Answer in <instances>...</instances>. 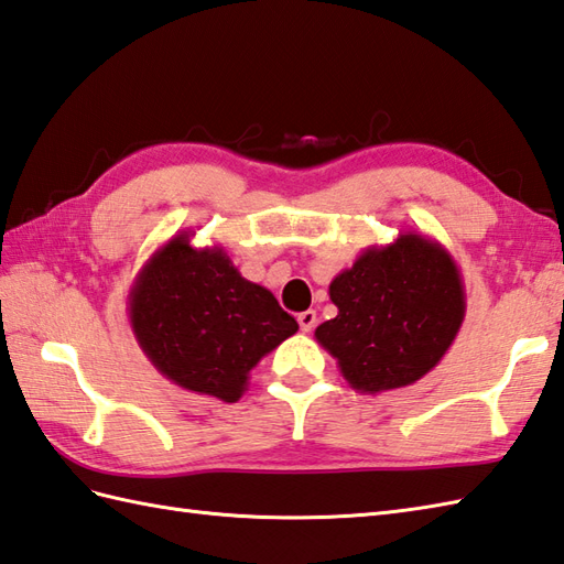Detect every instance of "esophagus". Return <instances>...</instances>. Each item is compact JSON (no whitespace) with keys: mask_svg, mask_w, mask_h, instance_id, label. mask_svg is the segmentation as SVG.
<instances>
[{"mask_svg":"<svg viewBox=\"0 0 564 564\" xmlns=\"http://www.w3.org/2000/svg\"><path fill=\"white\" fill-rule=\"evenodd\" d=\"M296 321H299V328H302L304 333H311L316 325V311H302V314L296 316Z\"/></svg>","mask_w":564,"mask_h":564,"instance_id":"34e87169","label":"esophagus"}]
</instances>
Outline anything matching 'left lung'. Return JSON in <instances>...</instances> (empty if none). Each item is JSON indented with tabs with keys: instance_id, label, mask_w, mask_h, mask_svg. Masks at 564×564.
Listing matches in <instances>:
<instances>
[{
	"instance_id": "obj_1",
	"label": "left lung",
	"mask_w": 564,
	"mask_h": 564,
	"mask_svg": "<svg viewBox=\"0 0 564 564\" xmlns=\"http://www.w3.org/2000/svg\"><path fill=\"white\" fill-rule=\"evenodd\" d=\"M328 292L337 316L318 325L316 340L359 393L420 381L454 345L466 316L454 256L417 231L361 250Z\"/></svg>"
}]
</instances>
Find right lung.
Returning a JSON list of instances; mask_svg holds the SVG:
<instances>
[{
	"instance_id": "obj_1",
	"label": "right lung",
	"mask_w": 564,
	"mask_h": 564,
	"mask_svg": "<svg viewBox=\"0 0 564 564\" xmlns=\"http://www.w3.org/2000/svg\"><path fill=\"white\" fill-rule=\"evenodd\" d=\"M181 231L137 272L128 314L137 345L169 381L236 403L250 369L299 330L270 290L241 278L221 246Z\"/></svg>"
}]
</instances>
